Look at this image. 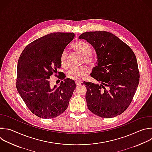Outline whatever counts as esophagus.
<instances>
[{
  "label": "esophagus",
  "mask_w": 152,
  "mask_h": 152,
  "mask_svg": "<svg viewBox=\"0 0 152 152\" xmlns=\"http://www.w3.org/2000/svg\"><path fill=\"white\" fill-rule=\"evenodd\" d=\"M75 83H76V85L77 86H79V85H80L82 84V82L81 81H76Z\"/></svg>",
  "instance_id": "1"
}]
</instances>
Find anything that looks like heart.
I'll return each instance as SVG.
<instances>
[{
    "label": "heart",
    "mask_w": 152,
    "mask_h": 152,
    "mask_svg": "<svg viewBox=\"0 0 152 152\" xmlns=\"http://www.w3.org/2000/svg\"><path fill=\"white\" fill-rule=\"evenodd\" d=\"M72 48L76 52L82 55V62L89 64H94L97 60L96 54L91 50V45L83 40H79L72 45ZM68 58V52L64 49L60 56V62L63 67L67 66ZM90 72L87 66L73 67L69 69L67 72V77L73 80H79Z\"/></svg>",
    "instance_id": "heart-1"
}]
</instances>
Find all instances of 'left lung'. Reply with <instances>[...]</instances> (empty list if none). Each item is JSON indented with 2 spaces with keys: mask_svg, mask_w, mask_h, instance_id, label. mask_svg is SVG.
Returning a JSON list of instances; mask_svg holds the SVG:
<instances>
[{
  "mask_svg": "<svg viewBox=\"0 0 152 152\" xmlns=\"http://www.w3.org/2000/svg\"><path fill=\"white\" fill-rule=\"evenodd\" d=\"M79 38L92 45L98 59L91 76L100 85L83 82L87 88L85 98L89 110L104 118L122 114L132 101L140 80L133 50L107 31L85 32Z\"/></svg>",
  "mask_w": 152,
  "mask_h": 152,
  "instance_id": "left-lung-1",
  "label": "left lung"
}]
</instances>
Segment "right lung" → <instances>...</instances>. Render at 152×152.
<instances>
[{
  "label": "right lung",
  "mask_w": 152,
  "mask_h": 152,
  "mask_svg": "<svg viewBox=\"0 0 152 152\" xmlns=\"http://www.w3.org/2000/svg\"><path fill=\"white\" fill-rule=\"evenodd\" d=\"M74 37V33L46 34L28 44L20 56L17 89L28 109L39 118H56L69 106L76 87L75 82L67 78L59 87H51L49 79L60 69L61 54ZM58 77L65 78L62 75Z\"/></svg>",
  "instance_id": "obj_1"
}]
</instances>
